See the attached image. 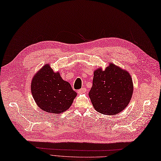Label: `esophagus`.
<instances>
[{
	"instance_id": "34e87169",
	"label": "esophagus",
	"mask_w": 161,
	"mask_h": 161,
	"mask_svg": "<svg viewBox=\"0 0 161 161\" xmlns=\"http://www.w3.org/2000/svg\"><path fill=\"white\" fill-rule=\"evenodd\" d=\"M86 91H87V89H86L85 87H83V88H81L80 89H78L77 91V93L78 94H80V93H83L86 92Z\"/></svg>"
}]
</instances>
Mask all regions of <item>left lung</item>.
I'll return each mask as SVG.
<instances>
[{
	"mask_svg": "<svg viewBox=\"0 0 161 161\" xmlns=\"http://www.w3.org/2000/svg\"><path fill=\"white\" fill-rule=\"evenodd\" d=\"M132 93V80L126 69L111 63L104 70L100 68L94 71L89 96L96 111L108 115L118 114L130 103Z\"/></svg>",
	"mask_w": 161,
	"mask_h": 161,
	"instance_id": "left-lung-1",
	"label": "left lung"
}]
</instances>
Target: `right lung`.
<instances>
[{
  "instance_id": "obj_1",
  "label": "right lung",
  "mask_w": 161,
  "mask_h": 161,
  "mask_svg": "<svg viewBox=\"0 0 161 161\" xmlns=\"http://www.w3.org/2000/svg\"><path fill=\"white\" fill-rule=\"evenodd\" d=\"M31 89L38 107L47 113L55 114L67 111L77 96L68 82L63 79L59 72H54L48 64L35 74Z\"/></svg>"
}]
</instances>
